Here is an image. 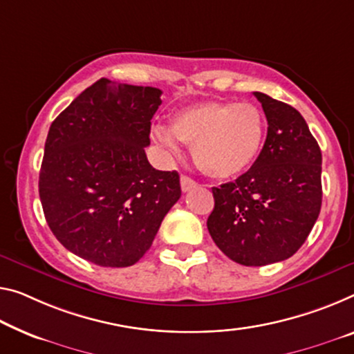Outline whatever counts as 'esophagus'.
Masks as SVG:
<instances>
[{
    "label": "esophagus",
    "mask_w": 354,
    "mask_h": 354,
    "mask_svg": "<svg viewBox=\"0 0 354 354\" xmlns=\"http://www.w3.org/2000/svg\"><path fill=\"white\" fill-rule=\"evenodd\" d=\"M180 185H182V192H189V189H193L198 187V183H196L193 178H189L188 176H182L180 177Z\"/></svg>",
    "instance_id": "34e87169"
}]
</instances>
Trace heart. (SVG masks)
<instances>
[{"mask_svg": "<svg viewBox=\"0 0 354 354\" xmlns=\"http://www.w3.org/2000/svg\"><path fill=\"white\" fill-rule=\"evenodd\" d=\"M153 138L171 151L182 144L193 147L196 165L210 177L232 178L247 172L263 150L266 117L252 102L207 101L185 107L169 129L153 128Z\"/></svg>", "mask_w": 354, "mask_h": 354, "instance_id": "1", "label": "heart"}]
</instances>
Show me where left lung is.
Segmentation results:
<instances>
[{
    "mask_svg": "<svg viewBox=\"0 0 354 354\" xmlns=\"http://www.w3.org/2000/svg\"><path fill=\"white\" fill-rule=\"evenodd\" d=\"M268 118L259 158L236 182L214 187L207 220L212 239L242 266H266L292 257L322 209V150L295 107L259 91Z\"/></svg>",
    "mask_w": 354,
    "mask_h": 354,
    "instance_id": "1",
    "label": "left lung"
}]
</instances>
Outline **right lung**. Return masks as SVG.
<instances>
[{
  "mask_svg": "<svg viewBox=\"0 0 354 354\" xmlns=\"http://www.w3.org/2000/svg\"><path fill=\"white\" fill-rule=\"evenodd\" d=\"M153 86L100 79L48 129L39 172L47 225L69 252L102 268H128L144 257L180 198L177 171L147 160Z\"/></svg>",
  "mask_w": 354,
  "mask_h": 354,
  "instance_id": "1",
  "label": "right lung"
}]
</instances>
